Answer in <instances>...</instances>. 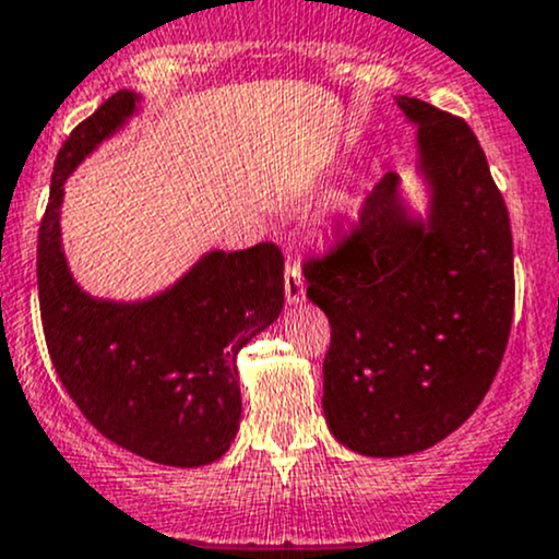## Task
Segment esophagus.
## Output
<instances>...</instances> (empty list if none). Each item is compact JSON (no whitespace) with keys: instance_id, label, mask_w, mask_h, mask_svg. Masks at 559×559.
Returning a JSON list of instances; mask_svg holds the SVG:
<instances>
[{"instance_id":"1","label":"esophagus","mask_w":559,"mask_h":559,"mask_svg":"<svg viewBox=\"0 0 559 559\" xmlns=\"http://www.w3.org/2000/svg\"><path fill=\"white\" fill-rule=\"evenodd\" d=\"M284 289H286V299H289V302H302L305 299V278L295 262H289V267H286Z\"/></svg>"}]
</instances>
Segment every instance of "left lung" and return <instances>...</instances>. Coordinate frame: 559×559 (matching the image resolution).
<instances>
[{
    "mask_svg": "<svg viewBox=\"0 0 559 559\" xmlns=\"http://www.w3.org/2000/svg\"><path fill=\"white\" fill-rule=\"evenodd\" d=\"M396 104L418 122L431 225L404 214L385 174L354 227L302 262L332 326L329 428L372 457L413 455L463 426L496 380L514 316L512 225L477 136L420 98Z\"/></svg>",
    "mask_w": 559,
    "mask_h": 559,
    "instance_id": "1",
    "label": "left lung"
}]
</instances>
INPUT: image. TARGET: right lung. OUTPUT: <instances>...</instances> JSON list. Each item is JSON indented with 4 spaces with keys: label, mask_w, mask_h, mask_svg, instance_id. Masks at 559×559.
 Wrapping results in <instances>:
<instances>
[{
    "label": "right lung",
    "mask_w": 559,
    "mask_h": 559,
    "mask_svg": "<svg viewBox=\"0 0 559 559\" xmlns=\"http://www.w3.org/2000/svg\"><path fill=\"white\" fill-rule=\"evenodd\" d=\"M133 107V93H115L58 152L37 243L43 332L58 378L98 433L163 466H203L238 431L235 356L284 308V254L275 243L211 251L150 302L82 295L61 251L63 181Z\"/></svg>",
    "instance_id": "1"
}]
</instances>
